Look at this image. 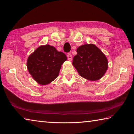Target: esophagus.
<instances>
[{"mask_svg":"<svg viewBox=\"0 0 134 134\" xmlns=\"http://www.w3.org/2000/svg\"><path fill=\"white\" fill-rule=\"evenodd\" d=\"M67 58H68V60L71 61L72 60V55L70 54V53H68L67 54Z\"/></svg>","mask_w":134,"mask_h":134,"instance_id":"34e87169","label":"esophagus"}]
</instances>
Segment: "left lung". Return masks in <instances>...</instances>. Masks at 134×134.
<instances>
[{
  "label": "left lung",
  "mask_w": 134,
  "mask_h": 134,
  "mask_svg": "<svg viewBox=\"0 0 134 134\" xmlns=\"http://www.w3.org/2000/svg\"><path fill=\"white\" fill-rule=\"evenodd\" d=\"M72 65L81 77L92 81L100 79L108 69V60L104 53L92 44L80 46Z\"/></svg>",
  "instance_id": "1"
}]
</instances>
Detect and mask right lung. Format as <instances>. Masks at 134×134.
I'll return each instance as SVG.
<instances>
[{
    "instance_id": "1",
    "label": "right lung",
    "mask_w": 134,
    "mask_h": 134,
    "mask_svg": "<svg viewBox=\"0 0 134 134\" xmlns=\"http://www.w3.org/2000/svg\"><path fill=\"white\" fill-rule=\"evenodd\" d=\"M66 60L64 53L47 44L40 46L29 57L27 66L36 81L46 85L56 79L61 65Z\"/></svg>"
}]
</instances>
